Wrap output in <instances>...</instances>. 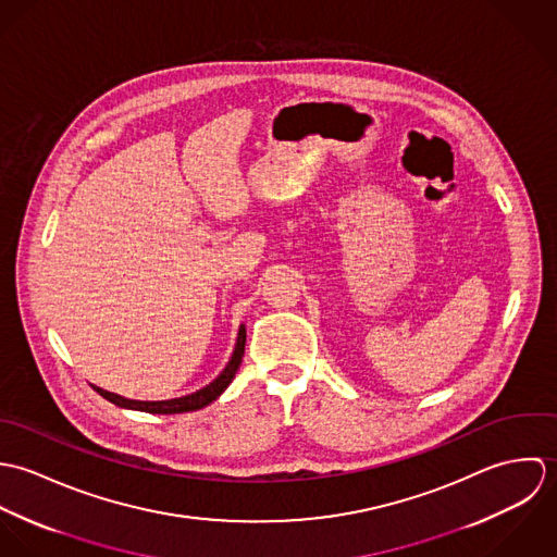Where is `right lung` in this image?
<instances>
[{"instance_id": "right-lung-1", "label": "right lung", "mask_w": 557, "mask_h": 557, "mask_svg": "<svg viewBox=\"0 0 557 557\" xmlns=\"http://www.w3.org/2000/svg\"><path fill=\"white\" fill-rule=\"evenodd\" d=\"M244 345H246V327L242 323L238 330V338H236V347H234V354H232L227 367L208 386H203L201 391H197L193 395H186V397L166 398V400H137V398L120 397V395L102 391L98 386H94V391L100 397H104L107 400H111L113 405L124 407V409H137V411H146V413H184V411H195V409H201V407L210 405L212 400H216L227 391V386L234 382L239 364H242Z\"/></svg>"}]
</instances>
